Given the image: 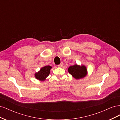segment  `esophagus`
<instances>
[{
    "instance_id": "1",
    "label": "esophagus",
    "mask_w": 120,
    "mask_h": 120,
    "mask_svg": "<svg viewBox=\"0 0 120 120\" xmlns=\"http://www.w3.org/2000/svg\"><path fill=\"white\" fill-rule=\"evenodd\" d=\"M63 66H64V64H63V63H61L60 64L58 65V67L61 68V67H63Z\"/></svg>"
}]
</instances>
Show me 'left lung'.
<instances>
[{
  "instance_id": "obj_1",
  "label": "left lung",
  "mask_w": 120,
  "mask_h": 120,
  "mask_svg": "<svg viewBox=\"0 0 120 120\" xmlns=\"http://www.w3.org/2000/svg\"><path fill=\"white\" fill-rule=\"evenodd\" d=\"M68 71L75 79H79L85 77L87 75L86 67L83 65H78L75 64L70 66L68 68Z\"/></svg>"
}]
</instances>
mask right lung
Segmentation results:
<instances>
[{
    "label": "right lung",
    "instance_id": "right-lung-1",
    "mask_svg": "<svg viewBox=\"0 0 120 120\" xmlns=\"http://www.w3.org/2000/svg\"><path fill=\"white\" fill-rule=\"evenodd\" d=\"M52 68L50 66H46L42 67L39 71L35 74V78L39 81H45L49 75L50 69Z\"/></svg>",
    "mask_w": 120,
    "mask_h": 120
}]
</instances>
